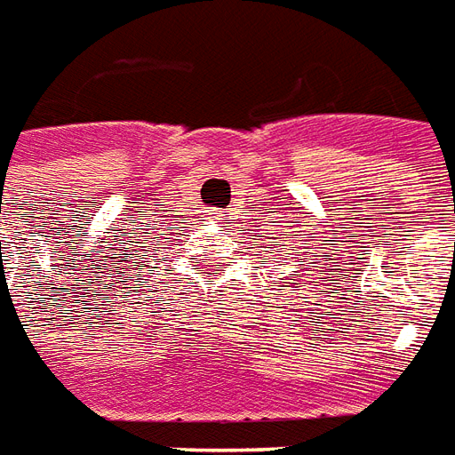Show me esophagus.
Masks as SVG:
<instances>
[{"label": "esophagus", "instance_id": "34e87169", "mask_svg": "<svg viewBox=\"0 0 455 455\" xmlns=\"http://www.w3.org/2000/svg\"><path fill=\"white\" fill-rule=\"evenodd\" d=\"M211 218L215 222H220V220H225V218H222V211H211Z\"/></svg>", "mask_w": 455, "mask_h": 455}]
</instances>
